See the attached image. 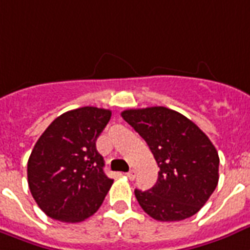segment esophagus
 Wrapping results in <instances>:
<instances>
[{
	"label": "esophagus",
	"mask_w": 250,
	"mask_h": 250,
	"mask_svg": "<svg viewBox=\"0 0 250 250\" xmlns=\"http://www.w3.org/2000/svg\"><path fill=\"white\" fill-rule=\"evenodd\" d=\"M125 176H126L129 180H134L135 179V172L134 171H129V172H126V173H125Z\"/></svg>",
	"instance_id": "1"
}]
</instances>
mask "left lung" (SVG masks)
Wrapping results in <instances>:
<instances>
[{
  "label": "left lung",
  "mask_w": 250,
  "mask_h": 250,
  "mask_svg": "<svg viewBox=\"0 0 250 250\" xmlns=\"http://www.w3.org/2000/svg\"><path fill=\"white\" fill-rule=\"evenodd\" d=\"M121 116L146 141L159 167L151 189L134 190L143 211L160 222L197 214L219 180V156L208 135L166 107L126 109Z\"/></svg>",
  "instance_id": "left-lung-1"
}]
</instances>
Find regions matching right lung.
<instances>
[{"mask_svg":"<svg viewBox=\"0 0 250 250\" xmlns=\"http://www.w3.org/2000/svg\"><path fill=\"white\" fill-rule=\"evenodd\" d=\"M109 109L82 107L59 116L40 135L27 163L31 194L52 219L78 223L98 211L113 180L104 173L96 139Z\"/></svg>","mask_w":250,"mask_h":250,"instance_id":"add662e5","label":"right lung"}]
</instances>
